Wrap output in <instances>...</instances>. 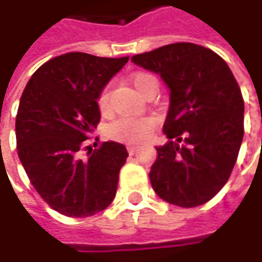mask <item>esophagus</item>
Returning <instances> with one entry per match:
<instances>
[{
    "instance_id": "obj_1",
    "label": "esophagus",
    "mask_w": 262,
    "mask_h": 262,
    "mask_svg": "<svg viewBox=\"0 0 262 262\" xmlns=\"http://www.w3.org/2000/svg\"><path fill=\"white\" fill-rule=\"evenodd\" d=\"M136 151H137V147H134V146H128V153H129V155H134Z\"/></svg>"
}]
</instances>
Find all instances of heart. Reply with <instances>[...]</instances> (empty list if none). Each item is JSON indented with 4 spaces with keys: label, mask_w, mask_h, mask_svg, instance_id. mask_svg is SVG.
<instances>
[{
    "label": "heart",
    "mask_w": 262,
    "mask_h": 262,
    "mask_svg": "<svg viewBox=\"0 0 262 262\" xmlns=\"http://www.w3.org/2000/svg\"><path fill=\"white\" fill-rule=\"evenodd\" d=\"M134 86L140 92V95L146 90L150 84H156L155 77L150 74H137L134 77ZM97 106L100 112L105 114L109 109V87H105L97 96ZM155 126V121L151 118H121L116 119L107 126V136L112 140L126 143V144H140L150 136Z\"/></svg>",
    "instance_id": "obj_1"
}]
</instances>
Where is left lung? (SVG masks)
<instances>
[{"label":"left lung","mask_w":262,"mask_h":262,"mask_svg":"<svg viewBox=\"0 0 262 262\" xmlns=\"http://www.w3.org/2000/svg\"><path fill=\"white\" fill-rule=\"evenodd\" d=\"M131 61L162 77L169 111L156 147L150 182L157 195L179 207L210 201L225 186L244 138V99L226 62L204 46L179 42Z\"/></svg>","instance_id":"left-lung-1"}]
</instances>
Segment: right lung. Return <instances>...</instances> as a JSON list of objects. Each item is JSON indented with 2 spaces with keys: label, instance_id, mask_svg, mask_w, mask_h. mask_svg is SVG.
Listing matches in <instances>:
<instances>
[{
  "label": "right lung",
  "instance_id": "obj_1",
  "mask_svg": "<svg viewBox=\"0 0 262 262\" xmlns=\"http://www.w3.org/2000/svg\"><path fill=\"white\" fill-rule=\"evenodd\" d=\"M126 62L128 56L84 52L55 56L36 70L21 95L18 159L37 194L64 216H93L115 198L125 146L105 141L87 159L80 150L100 121L97 96Z\"/></svg>",
  "mask_w": 262,
  "mask_h": 262
}]
</instances>
